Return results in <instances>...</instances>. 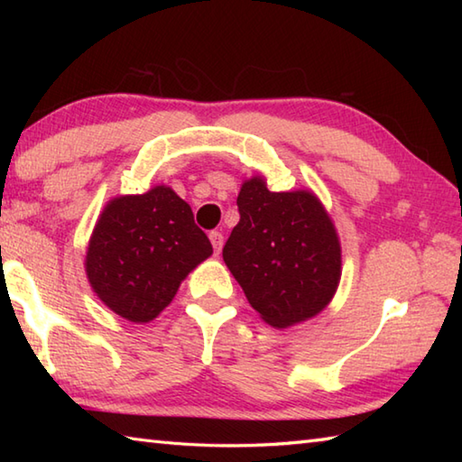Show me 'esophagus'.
<instances>
[{
	"instance_id": "obj_1",
	"label": "esophagus",
	"mask_w": 462,
	"mask_h": 462,
	"mask_svg": "<svg viewBox=\"0 0 462 462\" xmlns=\"http://www.w3.org/2000/svg\"><path fill=\"white\" fill-rule=\"evenodd\" d=\"M210 242H212L214 254H218V252H220V248H222V244H224L222 232H218V230H212V232H210Z\"/></svg>"
}]
</instances>
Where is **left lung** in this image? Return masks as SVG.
I'll use <instances>...</instances> for the list:
<instances>
[{
	"label": "left lung",
	"instance_id": "8db88e82",
	"mask_svg": "<svg viewBox=\"0 0 462 462\" xmlns=\"http://www.w3.org/2000/svg\"><path fill=\"white\" fill-rule=\"evenodd\" d=\"M240 222L222 258L250 306L273 328L313 318L341 278V248L321 202L306 190L272 192L250 179L238 194Z\"/></svg>",
	"mask_w": 462,
	"mask_h": 462
}]
</instances>
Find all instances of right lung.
<instances>
[{"label":"right lung","instance_id":"right-lung-1","mask_svg":"<svg viewBox=\"0 0 462 462\" xmlns=\"http://www.w3.org/2000/svg\"><path fill=\"white\" fill-rule=\"evenodd\" d=\"M212 254L190 206L169 186L115 199L87 250V278L121 318L144 323L172 301L180 282Z\"/></svg>","mask_w":462,"mask_h":462}]
</instances>
